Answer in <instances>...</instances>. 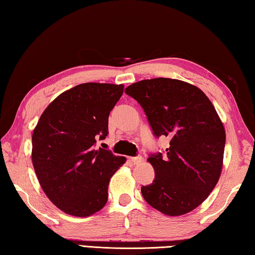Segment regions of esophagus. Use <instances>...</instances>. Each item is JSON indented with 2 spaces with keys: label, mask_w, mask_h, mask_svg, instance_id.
<instances>
[{
  "label": "esophagus",
  "mask_w": 255,
  "mask_h": 255,
  "mask_svg": "<svg viewBox=\"0 0 255 255\" xmlns=\"http://www.w3.org/2000/svg\"><path fill=\"white\" fill-rule=\"evenodd\" d=\"M141 159H143V157L141 156H135V157H130V161L132 164H135V165H137V164H139L141 162Z\"/></svg>",
  "instance_id": "34e87169"
}]
</instances>
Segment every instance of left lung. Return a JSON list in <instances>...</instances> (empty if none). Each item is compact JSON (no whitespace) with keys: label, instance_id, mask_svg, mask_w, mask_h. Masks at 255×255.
<instances>
[{"label":"left lung","instance_id":"obj_1","mask_svg":"<svg viewBox=\"0 0 255 255\" xmlns=\"http://www.w3.org/2000/svg\"><path fill=\"white\" fill-rule=\"evenodd\" d=\"M143 108L154 135L170 138L165 155H150L153 182L141 187L148 205L167 216L204 202L223 169L225 128L208 97L187 82L157 77L125 90Z\"/></svg>","mask_w":255,"mask_h":255}]
</instances>
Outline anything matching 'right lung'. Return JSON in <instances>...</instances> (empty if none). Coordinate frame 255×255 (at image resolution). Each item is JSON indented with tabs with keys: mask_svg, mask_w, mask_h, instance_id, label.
Here are the masks:
<instances>
[{
	"mask_svg": "<svg viewBox=\"0 0 255 255\" xmlns=\"http://www.w3.org/2000/svg\"><path fill=\"white\" fill-rule=\"evenodd\" d=\"M123 84L83 83L55 99L32 133V164L48 199L65 214L88 217L108 200L111 176L126 162L96 148L108 135L110 111Z\"/></svg>",
	"mask_w": 255,
	"mask_h": 255,
	"instance_id": "add662e5",
	"label": "right lung"
}]
</instances>
